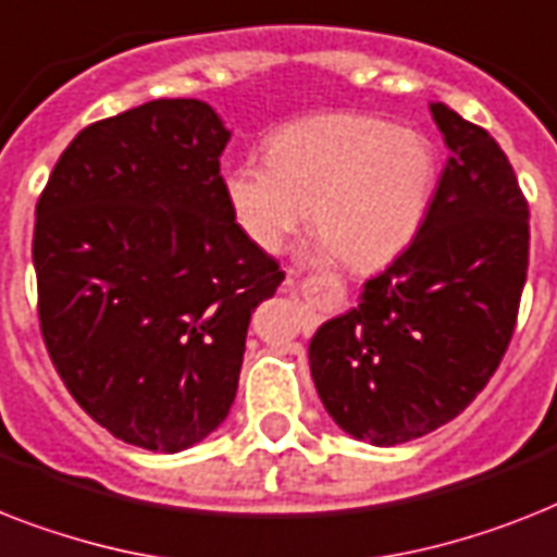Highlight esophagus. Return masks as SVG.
<instances>
[{"label":"esophagus","instance_id":"34e87169","mask_svg":"<svg viewBox=\"0 0 557 557\" xmlns=\"http://www.w3.org/2000/svg\"><path fill=\"white\" fill-rule=\"evenodd\" d=\"M286 286H294V280H292V277H288V280H286Z\"/></svg>","mask_w":557,"mask_h":557}]
</instances>
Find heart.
<instances>
[{
    "mask_svg": "<svg viewBox=\"0 0 557 557\" xmlns=\"http://www.w3.org/2000/svg\"><path fill=\"white\" fill-rule=\"evenodd\" d=\"M435 183V148L420 131L377 116L323 114L271 134L265 162L234 165L225 200L263 251H283L311 214L323 251L372 271L418 237Z\"/></svg>",
    "mask_w": 557,
    "mask_h": 557,
    "instance_id": "b5f03b06",
    "label": "heart"
}]
</instances>
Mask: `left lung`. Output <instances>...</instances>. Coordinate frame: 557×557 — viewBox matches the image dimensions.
Masks as SVG:
<instances>
[{
    "mask_svg": "<svg viewBox=\"0 0 557 557\" xmlns=\"http://www.w3.org/2000/svg\"><path fill=\"white\" fill-rule=\"evenodd\" d=\"M429 108L449 160L418 237L309 343L325 411L374 446L429 435L472 404L527 283L529 206L506 153L443 102Z\"/></svg>",
    "mask_w": 557,
    "mask_h": 557,
    "instance_id": "obj_1",
    "label": "left lung"
}]
</instances>
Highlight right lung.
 <instances>
[{
    "label": "right lung",
    "mask_w": 557,
    "mask_h": 557,
    "mask_svg": "<svg viewBox=\"0 0 557 557\" xmlns=\"http://www.w3.org/2000/svg\"><path fill=\"white\" fill-rule=\"evenodd\" d=\"M228 137L200 99H151L79 131L36 202L53 369L131 446L171 455L223 423L251 311L286 277L225 200Z\"/></svg>",
    "instance_id": "obj_1"
}]
</instances>
